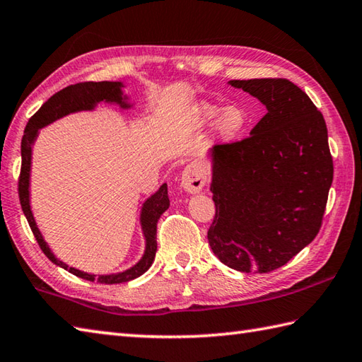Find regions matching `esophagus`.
Instances as JSON below:
<instances>
[{"instance_id":"esophagus-1","label":"esophagus","mask_w":362,"mask_h":362,"mask_svg":"<svg viewBox=\"0 0 362 362\" xmlns=\"http://www.w3.org/2000/svg\"><path fill=\"white\" fill-rule=\"evenodd\" d=\"M206 184V168L200 162H192L181 173V187L187 194H198Z\"/></svg>"}]
</instances>
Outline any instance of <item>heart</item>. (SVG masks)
Here are the masks:
<instances>
[{
  "mask_svg": "<svg viewBox=\"0 0 362 362\" xmlns=\"http://www.w3.org/2000/svg\"><path fill=\"white\" fill-rule=\"evenodd\" d=\"M197 122L200 124H211L216 122V137L220 142L228 144L240 136V132L245 129L248 117L247 112L240 106H228L220 107L209 103L203 105L197 110Z\"/></svg>",
  "mask_w": 362,
  "mask_h": 362,
  "instance_id": "1",
  "label": "heart"
}]
</instances>
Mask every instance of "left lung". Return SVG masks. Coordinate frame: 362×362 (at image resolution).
Wrapping results in <instances>:
<instances>
[{"mask_svg": "<svg viewBox=\"0 0 362 362\" xmlns=\"http://www.w3.org/2000/svg\"><path fill=\"white\" fill-rule=\"evenodd\" d=\"M267 109L247 139L209 150L216 217L208 240L238 272L281 267L314 240L333 182L323 115L287 79L228 81Z\"/></svg>", "mask_w": 362, "mask_h": 362, "instance_id": "8db88e82", "label": "left lung"}]
</instances>
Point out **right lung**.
I'll list each match as a JSON object with an SVG mask.
<instances>
[{"label": "right lung", "mask_w": 362, "mask_h": 362, "mask_svg": "<svg viewBox=\"0 0 362 362\" xmlns=\"http://www.w3.org/2000/svg\"><path fill=\"white\" fill-rule=\"evenodd\" d=\"M123 87L124 84L122 81H101V83H81V84L62 88V90L54 93L47 103H43V106L31 117V120H29L26 124L23 139H21V173L18 180L20 203L28 223L31 226L37 242H39L42 252L47 255V257L51 262L65 270H69L70 274L83 279H87V281H97L101 284L128 283L131 279L144 275L145 272L151 267L154 256H156V250H158V242H156L158 220L162 214L168 209V206H170V200H168V194H167V184L165 182L162 184L159 190L154 192L151 197L146 198L142 204V208H140L139 220H140V228H142V234L145 239V250H144L142 257H140L132 267L123 272H117V274H106V275L87 274V272L70 267L69 264L57 259L56 255L53 253V250L49 248L45 239H43L39 226L35 223L34 214L31 209L33 146L37 137H39V131L42 128L48 127L49 123L62 119L65 115L83 112V110H93L100 105V103L117 105L123 110L131 109L134 105L129 101L128 95H124Z\"/></svg>", "instance_id": "1"}]
</instances>
